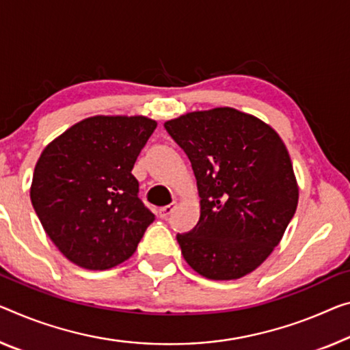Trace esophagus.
Masks as SVG:
<instances>
[{
    "label": "esophagus",
    "mask_w": 350,
    "mask_h": 350,
    "mask_svg": "<svg viewBox=\"0 0 350 350\" xmlns=\"http://www.w3.org/2000/svg\"><path fill=\"white\" fill-rule=\"evenodd\" d=\"M175 206H176V200L172 202L170 205H165V206H163V208H159V211H158V213H159V216L163 217V219H165V217L169 216V214H170L172 211H174Z\"/></svg>",
    "instance_id": "1"
}]
</instances>
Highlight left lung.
I'll list each match as a JSON object with an SVG mask.
<instances>
[{"instance_id":"obj_1","label":"left lung","mask_w":350,"mask_h":350,"mask_svg":"<svg viewBox=\"0 0 350 350\" xmlns=\"http://www.w3.org/2000/svg\"><path fill=\"white\" fill-rule=\"evenodd\" d=\"M192 164L200 219L176 241L187 265L209 280L254 272L280 244L299 202L286 145L234 107L193 111L164 123Z\"/></svg>"}]
</instances>
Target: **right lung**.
I'll use <instances>...</instances> for the list:
<instances>
[{"label": "right lung", "instance_id": "right-lung-1", "mask_svg": "<svg viewBox=\"0 0 350 350\" xmlns=\"http://www.w3.org/2000/svg\"><path fill=\"white\" fill-rule=\"evenodd\" d=\"M154 128L144 116H94L42 152L31 202L48 238L73 265L106 271L136 252L154 214L137 197L131 170Z\"/></svg>", "mask_w": 350, "mask_h": 350}]
</instances>
